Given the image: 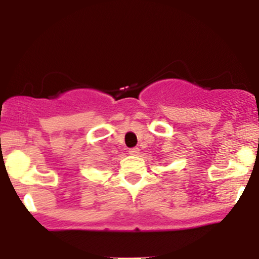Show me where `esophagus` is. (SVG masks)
Wrapping results in <instances>:
<instances>
[{
	"mask_svg": "<svg viewBox=\"0 0 259 259\" xmlns=\"http://www.w3.org/2000/svg\"><path fill=\"white\" fill-rule=\"evenodd\" d=\"M139 151L140 150L138 147H133V148H130V150H129V154H132V156H138Z\"/></svg>",
	"mask_w": 259,
	"mask_h": 259,
	"instance_id": "1",
	"label": "esophagus"
}]
</instances>
